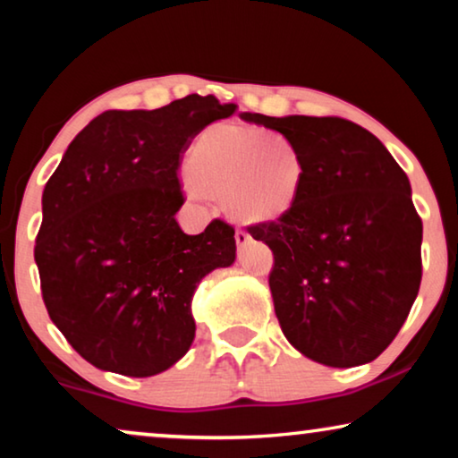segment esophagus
Returning <instances> with one entry per match:
<instances>
[{
  "label": "esophagus",
  "instance_id": "34e87169",
  "mask_svg": "<svg viewBox=\"0 0 458 458\" xmlns=\"http://www.w3.org/2000/svg\"><path fill=\"white\" fill-rule=\"evenodd\" d=\"M235 242H237V248L248 246V243H250V235L246 233V231L237 229V231H235Z\"/></svg>",
  "mask_w": 458,
  "mask_h": 458
}]
</instances>
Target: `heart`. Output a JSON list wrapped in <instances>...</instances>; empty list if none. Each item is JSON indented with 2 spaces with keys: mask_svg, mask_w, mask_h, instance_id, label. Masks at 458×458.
<instances>
[{
  "mask_svg": "<svg viewBox=\"0 0 458 458\" xmlns=\"http://www.w3.org/2000/svg\"><path fill=\"white\" fill-rule=\"evenodd\" d=\"M309 168L285 135L218 123L196 137L183 187L196 202L223 199L231 218L252 227L285 221L302 202Z\"/></svg>",
  "mask_w": 458,
  "mask_h": 458,
  "instance_id": "heart-1",
  "label": "heart"
}]
</instances>
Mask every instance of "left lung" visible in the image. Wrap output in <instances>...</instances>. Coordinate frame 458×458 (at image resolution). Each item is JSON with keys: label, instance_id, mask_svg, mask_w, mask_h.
<instances>
[{"label": "left lung", "instance_id": "left-lung-1", "mask_svg": "<svg viewBox=\"0 0 458 458\" xmlns=\"http://www.w3.org/2000/svg\"><path fill=\"white\" fill-rule=\"evenodd\" d=\"M242 118L292 140L309 168L293 215L250 227L273 250L268 285L281 331L321 365L375 360L421 285L423 223L409 177L377 137L346 118Z\"/></svg>", "mask_w": 458, "mask_h": 458}]
</instances>
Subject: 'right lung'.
I'll return each mask as SVG.
<instances>
[{
  "label": "right lung",
  "instance_id": "add662e5",
  "mask_svg": "<svg viewBox=\"0 0 458 458\" xmlns=\"http://www.w3.org/2000/svg\"><path fill=\"white\" fill-rule=\"evenodd\" d=\"M235 110L198 93L156 110H106L46 183L35 242L43 302L93 367L149 377L190 350L193 292L233 265L235 229L215 218L183 233L177 173L193 137Z\"/></svg>",
  "mask_w": 458,
  "mask_h": 458
}]
</instances>
